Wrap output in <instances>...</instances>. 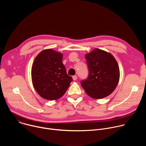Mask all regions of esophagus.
<instances>
[{
    "label": "esophagus",
    "instance_id": "obj_1",
    "mask_svg": "<svg viewBox=\"0 0 146 146\" xmlns=\"http://www.w3.org/2000/svg\"><path fill=\"white\" fill-rule=\"evenodd\" d=\"M72 78H73V80L74 81H75V80H76L77 79V76H73L72 77Z\"/></svg>",
    "mask_w": 146,
    "mask_h": 146
}]
</instances>
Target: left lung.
I'll list each match as a JSON object with an SVG mask.
<instances>
[{"mask_svg": "<svg viewBox=\"0 0 146 146\" xmlns=\"http://www.w3.org/2000/svg\"><path fill=\"white\" fill-rule=\"evenodd\" d=\"M89 74L81 81L88 95L94 99H102L115 89L119 79V69L114 57L110 53L95 48L86 55Z\"/></svg>", "mask_w": 146, "mask_h": 146, "instance_id": "left-lung-1", "label": "left lung"}]
</instances>
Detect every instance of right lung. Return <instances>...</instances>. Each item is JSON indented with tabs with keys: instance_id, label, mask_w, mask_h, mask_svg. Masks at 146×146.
<instances>
[{
	"instance_id": "right-lung-1",
	"label": "right lung",
	"mask_w": 146,
	"mask_h": 146,
	"mask_svg": "<svg viewBox=\"0 0 146 146\" xmlns=\"http://www.w3.org/2000/svg\"><path fill=\"white\" fill-rule=\"evenodd\" d=\"M62 54L52 49L42 51L35 58L32 67V80L41 98L50 100L60 98L72 81L62 63Z\"/></svg>"
}]
</instances>
